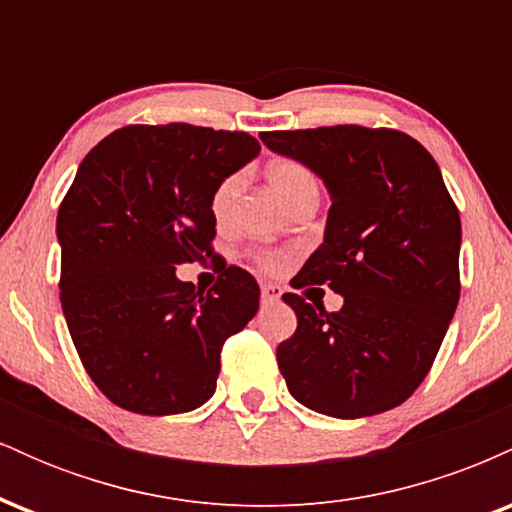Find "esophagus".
<instances>
[{
  "label": "esophagus",
  "instance_id": "1",
  "mask_svg": "<svg viewBox=\"0 0 512 512\" xmlns=\"http://www.w3.org/2000/svg\"><path fill=\"white\" fill-rule=\"evenodd\" d=\"M281 298V286L276 284H264L262 286V305H274Z\"/></svg>",
  "mask_w": 512,
  "mask_h": 512
}]
</instances>
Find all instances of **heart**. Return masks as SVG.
I'll return each instance as SVG.
<instances>
[{"instance_id":"1","label":"heart","mask_w":512,"mask_h":512,"mask_svg":"<svg viewBox=\"0 0 512 512\" xmlns=\"http://www.w3.org/2000/svg\"><path fill=\"white\" fill-rule=\"evenodd\" d=\"M267 178L272 182L274 192L279 195V199L286 204V207H293L301 197L317 192V182L313 178V173H310L303 163L291 161V158L274 161L267 170ZM240 182H243L240 173H231L223 180H219V185H216L214 192H211L209 209H211V216H214L219 223L226 221L228 214H231L233 204H236V197L240 192ZM262 264L267 269H276L281 264V260L276 255H264Z\"/></svg>"}]
</instances>
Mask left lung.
<instances>
[{"label": "left lung", "instance_id": "1", "mask_svg": "<svg viewBox=\"0 0 512 512\" xmlns=\"http://www.w3.org/2000/svg\"><path fill=\"white\" fill-rule=\"evenodd\" d=\"M325 182V238L296 286L327 284L337 313L286 293L298 327L276 361L303 407L334 419L395 409L424 383L460 301L462 226L438 163L397 129L262 132Z\"/></svg>", "mask_w": 512, "mask_h": 512}]
</instances>
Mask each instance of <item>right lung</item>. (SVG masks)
<instances>
[{"label":"right lung","instance_id":"add662e5","mask_svg":"<svg viewBox=\"0 0 512 512\" xmlns=\"http://www.w3.org/2000/svg\"><path fill=\"white\" fill-rule=\"evenodd\" d=\"M260 154L245 132L129 125L93 146L57 211L60 303L86 373L117 407L182 414L214 395L221 349L260 308L226 267L207 293L175 267L211 255L219 180Z\"/></svg>","mask_w":512,"mask_h":512}]
</instances>
